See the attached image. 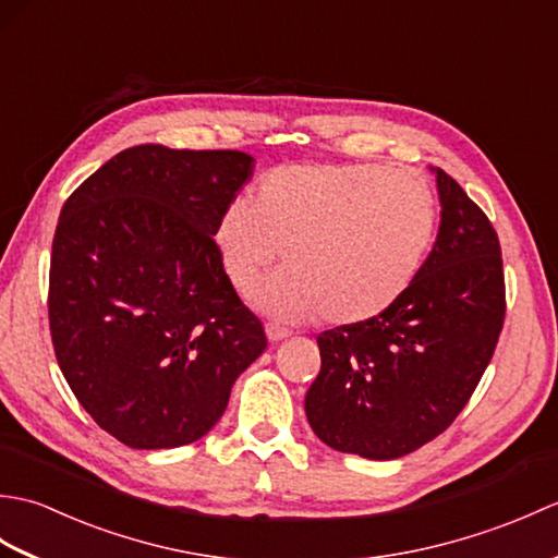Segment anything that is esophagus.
Wrapping results in <instances>:
<instances>
[{"label":"esophagus","mask_w":558,"mask_h":558,"mask_svg":"<svg viewBox=\"0 0 558 558\" xmlns=\"http://www.w3.org/2000/svg\"><path fill=\"white\" fill-rule=\"evenodd\" d=\"M266 336H268L270 342H280V340H286L290 336V330L278 326V324H266Z\"/></svg>","instance_id":"1"}]
</instances>
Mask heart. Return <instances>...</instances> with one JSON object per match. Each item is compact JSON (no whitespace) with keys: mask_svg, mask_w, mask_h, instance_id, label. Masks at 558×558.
I'll return each instance as SVG.
<instances>
[{"mask_svg":"<svg viewBox=\"0 0 558 558\" xmlns=\"http://www.w3.org/2000/svg\"><path fill=\"white\" fill-rule=\"evenodd\" d=\"M434 222L432 189L408 168L294 162L260 177L252 206L222 208L213 246L240 294L254 292L282 252L288 268L256 294L264 312L360 326L410 290Z\"/></svg>","mask_w":558,"mask_h":558,"instance_id":"1","label":"heart"}]
</instances>
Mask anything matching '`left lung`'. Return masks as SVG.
Here are the masks:
<instances>
[{
    "label": "left lung",
    "instance_id": "left-lung-1",
    "mask_svg": "<svg viewBox=\"0 0 558 558\" xmlns=\"http://www.w3.org/2000/svg\"><path fill=\"white\" fill-rule=\"evenodd\" d=\"M432 172L441 225L410 290L372 322L316 340L322 372L304 410L314 434L340 453L396 460L448 429L501 333L499 236L453 177Z\"/></svg>",
    "mask_w": 558,
    "mask_h": 558
}]
</instances>
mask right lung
Instances as JSON below:
<instances>
[{
    "label": "right lung",
    "mask_w": 558,
    "mask_h": 558,
    "mask_svg": "<svg viewBox=\"0 0 558 558\" xmlns=\"http://www.w3.org/2000/svg\"><path fill=\"white\" fill-rule=\"evenodd\" d=\"M254 162L242 150L134 146L59 213L47 300L59 369L126 446L198 441L266 350L213 246Z\"/></svg>",
    "instance_id": "add662e5"
}]
</instances>
